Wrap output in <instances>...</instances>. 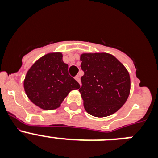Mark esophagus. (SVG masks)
Returning <instances> with one entry per match:
<instances>
[{"label": "esophagus", "mask_w": 158, "mask_h": 158, "mask_svg": "<svg viewBox=\"0 0 158 158\" xmlns=\"http://www.w3.org/2000/svg\"><path fill=\"white\" fill-rule=\"evenodd\" d=\"M75 79H76L78 83H79V84H80V85H81V79H80V77H79V76H76V77H75Z\"/></svg>", "instance_id": "34e87169"}]
</instances>
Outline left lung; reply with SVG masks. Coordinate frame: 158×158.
<instances>
[{
	"label": "left lung",
	"instance_id": "8db88e82",
	"mask_svg": "<svg viewBox=\"0 0 158 158\" xmlns=\"http://www.w3.org/2000/svg\"><path fill=\"white\" fill-rule=\"evenodd\" d=\"M81 61L84 75L79 92L85 111L96 117L116 112L129 96L128 71L116 58L107 53L82 54Z\"/></svg>",
	"mask_w": 158,
	"mask_h": 158
}]
</instances>
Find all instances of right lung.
Segmentation results:
<instances>
[{"label":"right lung","instance_id":"obj_1","mask_svg":"<svg viewBox=\"0 0 158 158\" xmlns=\"http://www.w3.org/2000/svg\"><path fill=\"white\" fill-rule=\"evenodd\" d=\"M31 101L43 110L60 107L64 99L80 85L68 72L61 53L47 54L37 60L27 71L23 81Z\"/></svg>","mask_w":158,"mask_h":158}]
</instances>
